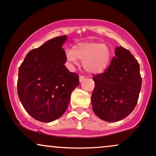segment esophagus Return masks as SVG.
<instances>
[{
	"label": "esophagus",
	"instance_id": "esophagus-1",
	"mask_svg": "<svg viewBox=\"0 0 156 156\" xmlns=\"http://www.w3.org/2000/svg\"><path fill=\"white\" fill-rule=\"evenodd\" d=\"M85 76H82V75H80V82H82L84 81V80H85Z\"/></svg>",
	"mask_w": 156,
	"mask_h": 156
}]
</instances>
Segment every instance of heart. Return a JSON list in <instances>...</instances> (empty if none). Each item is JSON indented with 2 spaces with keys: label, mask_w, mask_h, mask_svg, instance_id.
<instances>
[{
  "label": "heart",
  "mask_w": 156,
  "mask_h": 156,
  "mask_svg": "<svg viewBox=\"0 0 156 156\" xmlns=\"http://www.w3.org/2000/svg\"><path fill=\"white\" fill-rule=\"evenodd\" d=\"M112 55V49L107 45L97 42H81L66 51L69 63L74 65L77 58L82 60L84 69L91 74L103 72L110 63Z\"/></svg>",
  "instance_id": "1"
}]
</instances>
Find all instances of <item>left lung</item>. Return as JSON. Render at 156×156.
<instances>
[{
	"mask_svg": "<svg viewBox=\"0 0 156 156\" xmlns=\"http://www.w3.org/2000/svg\"><path fill=\"white\" fill-rule=\"evenodd\" d=\"M115 55L108 69L93 77V110L107 122L118 121L132 112L142 87L140 64L130 51L117 47Z\"/></svg>",
	"mask_w": 156,
	"mask_h": 156,
	"instance_id": "8db88e82",
	"label": "left lung"
}]
</instances>
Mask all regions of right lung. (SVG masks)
I'll list each match as a JSON object with an SVG mask.
<instances>
[{"instance_id": "add662e5", "label": "right lung", "mask_w": 156, "mask_h": 156, "mask_svg": "<svg viewBox=\"0 0 156 156\" xmlns=\"http://www.w3.org/2000/svg\"><path fill=\"white\" fill-rule=\"evenodd\" d=\"M67 36L52 38L25 56L19 68L17 94L25 111L43 122L57 120L66 110L79 75L65 66L62 47Z\"/></svg>"}]
</instances>
